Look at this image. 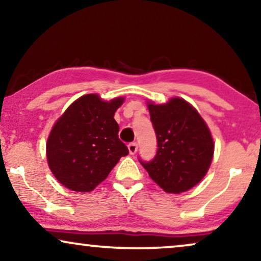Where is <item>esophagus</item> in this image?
I'll return each instance as SVG.
<instances>
[{"instance_id": "1", "label": "esophagus", "mask_w": 261, "mask_h": 261, "mask_svg": "<svg viewBox=\"0 0 261 261\" xmlns=\"http://www.w3.org/2000/svg\"><path fill=\"white\" fill-rule=\"evenodd\" d=\"M128 149H129V153L130 154H135L138 151V144L137 142H130L129 145H128Z\"/></svg>"}]
</instances>
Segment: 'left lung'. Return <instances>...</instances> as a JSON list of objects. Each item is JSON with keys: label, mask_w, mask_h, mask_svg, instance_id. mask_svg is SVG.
Wrapping results in <instances>:
<instances>
[{"label": "left lung", "mask_w": 261, "mask_h": 261, "mask_svg": "<svg viewBox=\"0 0 261 261\" xmlns=\"http://www.w3.org/2000/svg\"><path fill=\"white\" fill-rule=\"evenodd\" d=\"M158 149L141 165L164 191L180 194L205 176L214 155V142L206 123L194 107L174 97L165 105L148 103Z\"/></svg>", "instance_id": "1"}]
</instances>
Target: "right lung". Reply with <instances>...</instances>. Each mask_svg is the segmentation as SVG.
Here are the masks:
<instances>
[{
  "instance_id": "right-lung-1",
  "label": "right lung",
  "mask_w": 261,
  "mask_h": 261,
  "mask_svg": "<svg viewBox=\"0 0 261 261\" xmlns=\"http://www.w3.org/2000/svg\"><path fill=\"white\" fill-rule=\"evenodd\" d=\"M122 97L102 101L96 94L76 99L53 126L46 145L48 166L64 187L92 191L128 154L114 114Z\"/></svg>"
}]
</instances>
